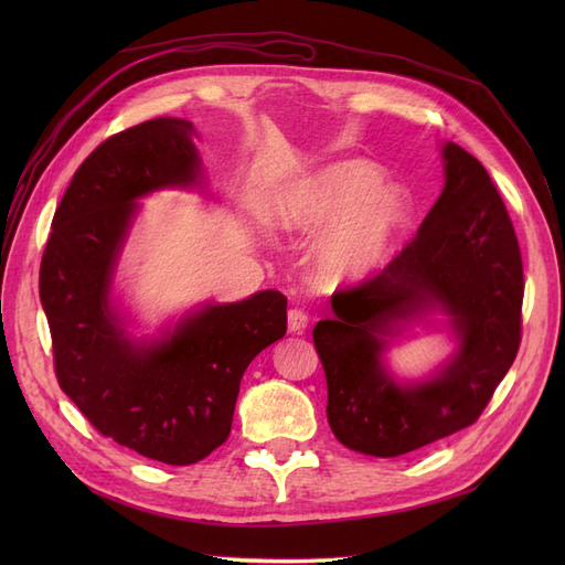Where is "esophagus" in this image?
I'll return each mask as SVG.
<instances>
[{"mask_svg": "<svg viewBox=\"0 0 565 565\" xmlns=\"http://www.w3.org/2000/svg\"><path fill=\"white\" fill-rule=\"evenodd\" d=\"M306 324H309V316H306L301 309H292V311L287 313V328H289V332L299 334V332L306 330Z\"/></svg>", "mask_w": 565, "mask_h": 565, "instance_id": "esophagus-1", "label": "esophagus"}]
</instances>
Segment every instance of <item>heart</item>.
Here are the masks:
<instances>
[{"mask_svg": "<svg viewBox=\"0 0 565 565\" xmlns=\"http://www.w3.org/2000/svg\"><path fill=\"white\" fill-rule=\"evenodd\" d=\"M367 160H337L285 183L268 200V218L285 231L322 228L309 249L311 270L324 287L363 282L380 270L413 218L405 185L382 181Z\"/></svg>", "mask_w": 565, "mask_h": 565, "instance_id": "1", "label": "heart"}]
</instances>
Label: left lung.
<instances>
[{
  "mask_svg": "<svg viewBox=\"0 0 565 565\" xmlns=\"http://www.w3.org/2000/svg\"><path fill=\"white\" fill-rule=\"evenodd\" d=\"M446 185L417 237L377 278L332 297L313 328L328 380V422L341 446L372 457L419 450L473 424L521 344L523 262L486 167L440 146ZM438 312L456 351L429 379L401 383L390 341Z\"/></svg>",
  "mask_w": 565,
  "mask_h": 565,
  "instance_id": "left-lung-1",
  "label": "left lung"
}]
</instances>
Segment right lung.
<instances>
[{
    "label": "right lung",
    "mask_w": 565,
    "mask_h": 565,
    "mask_svg": "<svg viewBox=\"0 0 565 565\" xmlns=\"http://www.w3.org/2000/svg\"><path fill=\"white\" fill-rule=\"evenodd\" d=\"M193 136L188 119L158 117L100 143L67 185L40 268L61 388L100 434L174 467L226 443L247 365L287 332L278 289L200 303L158 337L129 332L113 297L119 254L139 200L204 188Z\"/></svg>",
    "instance_id": "obj_1"
}]
</instances>
